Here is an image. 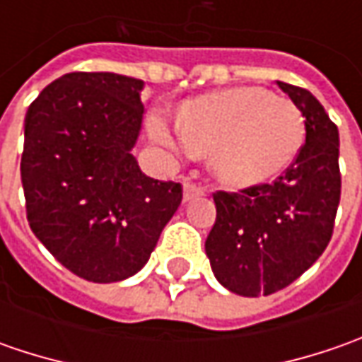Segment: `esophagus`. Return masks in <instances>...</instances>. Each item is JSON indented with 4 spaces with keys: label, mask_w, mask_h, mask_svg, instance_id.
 Returning a JSON list of instances; mask_svg holds the SVG:
<instances>
[{
    "label": "esophagus",
    "mask_w": 362,
    "mask_h": 362,
    "mask_svg": "<svg viewBox=\"0 0 362 362\" xmlns=\"http://www.w3.org/2000/svg\"><path fill=\"white\" fill-rule=\"evenodd\" d=\"M203 193V187L199 185H193V183H185L183 185V202H191V199H195V197H202Z\"/></svg>",
    "instance_id": "obj_1"
}]
</instances>
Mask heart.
Returning a JSON list of instances; mask_svg holds the SVG:
<instances>
[{
  "label": "heart",
  "mask_w": 362,
  "mask_h": 362,
  "mask_svg": "<svg viewBox=\"0 0 362 362\" xmlns=\"http://www.w3.org/2000/svg\"><path fill=\"white\" fill-rule=\"evenodd\" d=\"M151 139L173 155H209L219 183L250 189L288 171L302 151L306 127L298 106L264 88H231L187 100L179 112V131L155 112Z\"/></svg>",
  "instance_id": "b5f03b06"
}]
</instances>
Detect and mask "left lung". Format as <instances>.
I'll use <instances>...</instances> for the list:
<instances>
[{
  "label": "left lung",
  "mask_w": 362,
  "mask_h": 362,
  "mask_svg": "<svg viewBox=\"0 0 362 362\" xmlns=\"http://www.w3.org/2000/svg\"><path fill=\"white\" fill-rule=\"evenodd\" d=\"M278 86L302 112L306 143L276 183L217 191L216 226L205 242L217 282L247 298L282 290L322 256L341 202L337 124L308 90Z\"/></svg>",
  "instance_id": "8db88e82"
}]
</instances>
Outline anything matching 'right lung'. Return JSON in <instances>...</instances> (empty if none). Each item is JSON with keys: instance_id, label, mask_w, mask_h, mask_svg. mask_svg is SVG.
Instances as JSON below:
<instances>
[{"instance_id": "obj_1", "label": "right lung", "mask_w": 362, "mask_h": 362, "mask_svg": "<svg viewBox=\"0 0 362 362\" xmlns=\"http://www.w3.org/2000/svg\"><path fill=\"white\" fill-rule=\"evenodd\" d=\"M143 80L72 72L28 108L21 185L35 238L64 268L110 284L148 262L181 205V185L146 177L132 155Z\"/></svg>"}]
</instances>
